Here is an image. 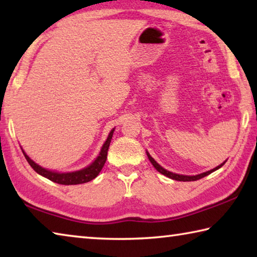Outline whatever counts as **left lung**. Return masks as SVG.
Returning <instances> with one entry per match:
<instances>
[{"label": "left lung", "mask_w": 257, "mask_h": 257, "mask_svg": "<svg viewBox=\"0 0 257 257\" xmlns=\"http://www.w3.org/2000/svg\"><path fill=\"white\" fill-rule=\"evenodd\" d=\"M147 156H149L151 163L153 164V167L156 169V170L162 173V175L167 176L168 178H171V179H175V180H178V181H195V180L202 179V178L208 176V175H210V173H212L213 171L217 170V169H220V168L222 167V165L224 164V162H223L222 164H220L219 167H216V168H214V169H212V170H210V171L201 173V175H197V176H182V175H177V173H172V172H170V171H167V170H165V169H163L162 167H161V165H159L158 163H156L155 161H154V159L152 158V156H151L149 153H147Z\"/></svg>", "instance_id": "1"}]
</instances>
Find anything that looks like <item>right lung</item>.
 Listing matches in <instances>:
<instances>
[{
    "label": "right lung",
    "mask_w": 257,
    "mask_h": 257,
    "mask_svg": "<svg viewBox=\"0 0 257 257\" xmlns=\"http://www.w3.org/2000/svg\"><path fill=\"white\" fill-rule=\"evenodd\" d=\"M113 132L114 129L111 130V133L108 134V137L106 139V142L104 143V145L101 150V153L97 156V159L94 161V162L82 170L79 171H75V172H69V173H59V172H53L50 170H46V169L40 167V165L36 164L34 162L32 159H29V156L25 153L23 151V153L25 155L26 160L28 161V163L30 164L35 171L37 173H40L41 176L47 178L51 181L56 182V184L60 185H79V184H85V182H88L90 180H93L94 178H96L98 176V173L101 172V170L105 164V161L107 158V151H108V146H110L111 139L113 136Z\"/></svg>",
    "instance_id": "1"
}]
</instances>
